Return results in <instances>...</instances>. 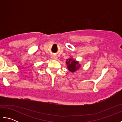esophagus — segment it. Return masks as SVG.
<instances>
[{
    "instance_id": "34e87169",
    "label": "esophagus",
    "mask_w": 122,
    "mask_h": 122,
    "mask_svg": "<svg viewBox=\"0 0 122 122\" xmlns=\"http://www.w3.org/2000/svg\"><path fill=\"white\" fill-rule=\"evenodd\" d=\"M51 58L52 59H53V60H58V56H55V55L51 56Z\"/></svg>"
}]
</instances>
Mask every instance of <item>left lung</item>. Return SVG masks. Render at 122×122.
I'll list each match as a JSON object with an SVG mask.
<instances>
[{"instance_id":"8db88e82","label":"left lung","mask_w":122,"mask_h":122,"mask_svg":"<svg viewBox=\"0 0 122 122\" xmlns=\"http://www.w3.org/2000/svg\"><path fill=\"white\" fill-rule=\"evenodd\" d=\"M66 64L68 66L67 67H68V70L71 72H74L77 71L81 66L78 61H76L72 58L67 59Z\"/></svg>"}]
</instances>
